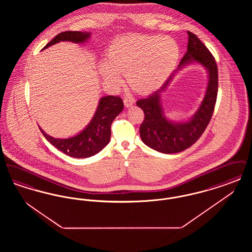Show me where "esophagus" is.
Instances as JSON below:
<instances>
[{
    "mask_svg": "<svg viewBox=\"0 0 252 252\" xmlns=\"http://www.w3.org/2000/svg\"><path fill=\"white\" fill-rule=\"evenodd\" d=\"M124 104L126 108H130L134 104V99L130 96H126L124 98Z\"/></svg>",
    "mask_w": 252,
    "mask_h": 252,
    "instance_id": "34e87169",
    "label": "esophagus"
}]
</instances>
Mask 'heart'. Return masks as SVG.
I'll return each instance as SVG.
<instances>
[{"label": "heart", "mask_w": 252, "mask_h": 252, "mask_svg": "<svg viewBox=\"0 0 252 252\" xmlns=\"http://www.w3.org/2000/svg\"><path fill=\"white\" fill-rule=\"evenodd\" d=\"M180 47L170 36L132 35L115 39L100 72L108 82L119 84L121 75L139 94H149L163 84L176 68Z\"/></svg>", "instance_id": "1"}]
</instances>
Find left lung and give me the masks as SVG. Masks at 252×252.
<instances>
[{"label": "left lung", "instance_id": "left-lung-1", "mask_svg": "<svg viewBox=\"0 0 252 252\" xmlns=\"http://www.w3.org/2000/svg\"><path fill=\"white\" fill-rule=\"evenodd\" d=\"M187 33V52L177 70L170 75L159 90L137 102V106L144 112V120L140 127L142 141L150 148L164 154L179 153L192 146L209 125L216 106L218 91V70L216 60L197 36L189 31ZM189 63H199L207 70L208 84L204 100L189 121H170L164 113L161 94L174 74Z\"/></svg>", "mask_w": 252, "mask_h": 252}]
</instances>
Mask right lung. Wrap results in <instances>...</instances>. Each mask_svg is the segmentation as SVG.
<instances>
[{
    "instance_id": "right-lung-1",
    "label": "right lung",
    "mask_w": 252,
    "mask_h": 252,
    "mask_svg": "<svg viewBox=\"0 0 252 252\" xmlns=\"http://www.w3.org/2000/svg\"><path fill=\"white\" fill-rule=\"evenodd\" d=\"M91 32L66 31L55 36L44 49L57 44L60 41H71L73 43H84L90 39ZM124 109L123 100L119 96H103L99 99L94 117L83 130L70 138H54L40 131L49 143L53 144L65 155L72 158H89L99 153L106 147L110 140V126L113 120Z\"/></svg>"
}]
</instances>
